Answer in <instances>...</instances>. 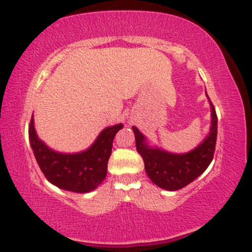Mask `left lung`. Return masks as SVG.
<instances>
[{
    "instance_id": "obj_1",
    "label": "left lung",
    "mask_w": 252,
    "mask_h": 252,
    "mask_svg": "<svg viewBox=\"0 0 252 252\" xmlns=\"http://www.w3.org/2000/svg\"><path fill=\"white\" fill-rule=\"evenodd\" d=\"M209 102L211 106V128L209 134L194 149L187 153L178 154L161 147L152 146L148 142V138L136 126H132L136 149L138 154L142 156L147 175L160 189L167 190L184 189L200 176L210 166L216 149L218 118L210 98Z\"/></svg>"
}]
</instances>
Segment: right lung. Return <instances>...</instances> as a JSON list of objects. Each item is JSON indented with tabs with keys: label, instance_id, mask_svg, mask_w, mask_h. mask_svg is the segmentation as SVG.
Here are the masks:
<instances>
[{
	"label": "right lung",
	"instance_id": "1",
	"mask_svg": "<svg viewBox=\"0 0 252 252\" xmlns=\"http://www.w3.org/2000/svg\"><path fill=\"white\" fill-rule=\"evenodd\" d=\"M122 128V123L106 126L89 148L78 153H62L50 148L37 136L33 116L28 134L36 162L52 185L68 192L89 193L105 179L112 141Z\"/></svg>",
	"mask_w": 252,
	"mask_h": 252
}]
</instances>
